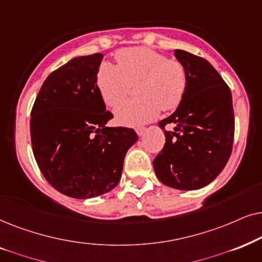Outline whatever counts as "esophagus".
I'll return each mask as SVG.
<instances>
[{"mask_svg":"<svg viewBox=\"0 0 262 262\" xmlns=\"http://www.w3.org/2000/svg\"><path fill=\"white\" fill-rule=\"evenodd\" d=\"M146 132V128L141 127V128H137V134L139 135V137H142L144 135V133Z\"/></svg>","mask_w":262,"mask_h":262,"instance_id":"obj_1","label":"esophagus"}]
</instances>
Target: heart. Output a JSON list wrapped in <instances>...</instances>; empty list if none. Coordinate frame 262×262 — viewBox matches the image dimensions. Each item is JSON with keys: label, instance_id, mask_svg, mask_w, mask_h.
Listing matches in <instances>:
<instances>
[{"label": "heart", "instance_id": "1", "mask_svg": "<svg viewBox=\"0 0 262 262\" xmlns=\"http://www.w3.org/2000/svg\"><path fill=\"white\" fill-rule=\"evenodd\" d=\"M118 66L105 63L97 75L100 96L107 106H117L138 83L139 99L116 107L115 117L124 125L144 124L159 113L173 110L182 102L188 75L182 62L147 48L117 51Z\"/></svg>", "mask_w": 262, "mask_h": 262}]
</instances>
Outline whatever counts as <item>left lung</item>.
Here are the masks:
<instances>
[{
    "mask_svg": "<svg viewBox=\"0 0 262 262\" xmlns=\"http://www.w3.org/2000/svg\"><path fill=\"white\" fill-rule=\"evenodd\" d=\"M175 56L186 67L187 90L175 113L159 122L165 145L153 160L163 184L195 190L211 183L232 151L235 117L232 96L210 62L184 50ZM167 124L172 132L165 130Z\"/></svg>",
    "mask_w": 262,
    "mask_h": 262,
    "instance_id": "left-lung-1",
    "label": "left lung"
}]
</instances>
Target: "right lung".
<instances>
[{
    "mask_svg": "<svg viewBox=\"0 0 262 262\" xmlns=\"http://www.w3.org/2000/svg\"><path fill=\"white\" fill-rule=\"evenodd\" d=\"M102 54L75 57L45 79L31 111L34 158L45 180L67 196L90 199L120 182L134 129L106 127L114 117L97 85Z\"/></svg>",
    "mask_w": 262,
    "mask_h": 262,
    "instance_id": "1",
    "label": "right lung"
}]
</instances>
